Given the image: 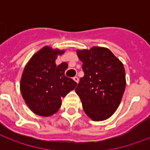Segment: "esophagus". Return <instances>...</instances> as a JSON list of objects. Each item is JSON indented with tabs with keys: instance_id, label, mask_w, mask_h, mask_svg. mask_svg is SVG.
Segmentation results:
<instances>
[{
	"instance_id": "obj_1",
	"label": "esophagus",
	"mask_w": 150,
	"mask_h": 150,
	"mask_svg": "<svg viewBox=\"0 0 150 150\" xmlns=\"http://www.w3.org/2000/svg\"><path fill=\"white\" fill-rule=\"evenodd\" d=\"M73 79H74V80H75V81L77 83H79V78L77 77V76H75V77L73 78Z\"/></svg>"
}]
</instances>
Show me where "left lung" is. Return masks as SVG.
I'll use <instances>...</instances> for the list:
<instances>
[{
    "mask_svg": "<svg viewBox=\"0 0 150 150\" xmlns=\"http://www.w3.org/2000/svg\"><path fill=\"white\" fill-rule=\"evenodd\" d=\"M84 75L75 91L85 113L96 121L109 118L119 107L125 89L123 63L107 48L78 50Z\"/></svg>",
    "mask_w": 150,
    "mask_h": 150,
    "instance_id": "8db88e82",
    "label": "left lung"
}]
</instances>
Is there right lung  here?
<instances>
[{
	"label": "right lung",
	"mask_w": 150,
	"mask_h": 150,
	"mask_svg": "<svg viewBox=\"0 0 150 150\" xmlns=\"http://www.w3.org/2000/svg\"><path fill=\"white\" fill-rule=\"evenodd\" d=\"M63 52L45 46L31 58L24 69L20 84L21 95L28 107L39 116L55 113L61 107V98L77 85L65 75L67 62L56 65L57 56Z\"/></svg>",
	"instance_id": "right-lung-1"
}]
</instances>
